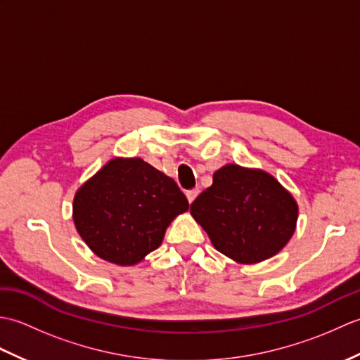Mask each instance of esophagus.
<instances>
[{"label": "esophagus", "mask_w": 360, "mask_h": 360, "mask_svg": "<svg viewBox=\"0 0 360 360\" xmlns=\"http://www.w3.org/2000/svg\"><path fill=\"white\" fill-rule=\"evenodd\" d=\"M187 195V200H188V202L192 204L193 201H195V198L200 195V188H192V190H188V192L186 193Z\"/></svg>", "instance_id": "1"}]
</instances>
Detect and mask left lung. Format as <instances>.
I'll return each mask as SVG.
<instances>
[{
	"label": "left lung",
	"instance_id": "8db88e82",
	"mask_svg": "<svg viewBox=\"0 0 360 360\" xmlns=\"http://www.w3.org/2000/svg\"><path fill=\"white\" fill-rule=\"evenodd\" d=\"M217 250L254 264L286 246L297 224V202L280 182L257 168L227 164L190 205Z\"/></svg>",
	"mask_w": 360,
	"mask_h": 360
}]
</instances>
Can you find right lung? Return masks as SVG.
<instances>
[{
  "label": "right lung",
  "instance_id": "obj_1",
  "mask_svg": "<svg viewBox=\"0 0 360 360\" xmlns=\"http://www.w3.org/2000/svg\"><path fill=\"white\" fill-rule=\"evenodd\" d=\"M186 210L187 198L172 178L141 158H116L77 190L72 218L97 257L133 266L160 246Z\"/></svg>",
  "mask_w": 360,
  "mask_h": 360
}]
</instances>
